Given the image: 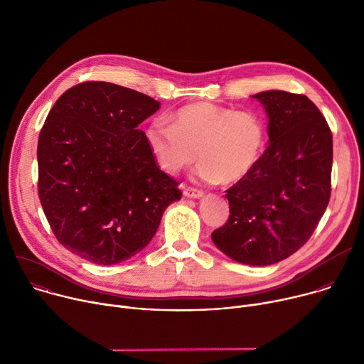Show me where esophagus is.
I'll return each instance as SVG.
<instances>
[{
	"instance_id": "1",
	"label": "esophagus",
	"mask_w": 364,
	"mask_h": 364,
	"mask_svg": "<svg viewBox=\"0 0 364 364\" xmlns=\"http://www.w3.org/2000/svg\"><path fill=\"white\" fill-rule=\"evenodd\" d=\"M183 195L188 198H200L203 197V191L193 186H183Z\"/></svg>"
}]
</instances>
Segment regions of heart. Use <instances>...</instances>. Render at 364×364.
Here are the masks:
<instances>
[{"instance_id":"obj_1","label":"heart","mask_w":364,"mask_h":364,"mask_svg":"<svg viewBox=\"0 0 364 364\" xmlns=\"http://www.w3.org/2000/svg\"><path fill=\"white\" fill-rule=\"evenodd\" d=\"M159 166L178 173L198 161L200 176L223 185L236 183L252 172L267 144V127L254 110H236L210 102L189 103L146 129Z\"/></svg>"}]
</instances>
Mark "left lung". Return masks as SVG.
I'll return each mask as SVG.
<instances>
[{
    "mask_svg": "<svg viewBox=\"0 0 364 364\" xmlns=\"http://www.w3.org/2000/svg\"><path fill=\"white\" fill-rule=\"evenodd\" d=\"M269 118V146L255 169L228 189L230 214L211 239L247 265L283 261L311 239L331 197L332 132L304 95H255Z\"/></svg>",
    "mask_w": 364,
    "mask_h": 364,
    "instance_id": "1",
    "label": "left lung"
}]
</instances>
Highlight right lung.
Returning a JSON list of instances; mask_svg holds the SVG:
<instances>
[{
  "label": "right lung",
  "mask_w": 364,
  "mask_h": 364,
  "mask_svg": "<svg viewBox=\"0 0 364 364\" xmlns=\"http://www.w3.org/2000/svg\"><path fill=\"white\" fill-rule=\"evenodd\" d=\"M159 107L144 93L85 81L49 110L38 141V193L55 237L80 258L127 261L181 200L179 182L160 171L136 128Z\"/></svg>",
  "instance_id": "1"
}]
</instances>
